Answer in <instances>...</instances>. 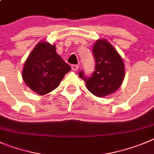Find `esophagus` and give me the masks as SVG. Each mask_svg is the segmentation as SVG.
Instances as JSON below:
<instances>
[{"instance_id":"1","label":"esophagus","mask_w":154,"mask_h":154,"mask_svg":"<svg viewBox=\"0 0 154 154\" xmlns=\"http://www.w3.org/2000/svg\"><path fill=\"white\" fill-rule=\"evenodd\" d=\"M71 69H72V70H74V71H76V70H77L79 69V66L77 65V64H74V65L71 66Z\"/></svg>"}]
</instances>
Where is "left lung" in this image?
Returning a JSON list of instances; mask_svg holds the SVG:
<instances>
[{"mask_svg": "<svg viewBox=\"0 0 154 154\" xmlns=\"http://www.w3.org/2000/svg\"><path fill=\"white\" fill-rule=\"evenodd\" d=\"M96 60L94 72L86 77L83 71L79 77L86 82L87 88L94 96L105 97L116 92L125 78L122 58L106 39H98L93 48Z\"/></svg>", "mask_w": 154, "mask_h": 154, "instance_id": "left-lung-1", "label": "left lung"}]
</instances>
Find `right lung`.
<instances>
[{
  "mask_svg": "<svg viewBox=\"0 0 154 154\" xmlns=\"http://www.w3.org/2000/svg\"><path fill=\"white\" fill-rule=\"evenodd\" d=\"M70 69L56 53L55 45L40 42L27 57L22 77L27 87L42 96L57 88Z\"/></svg>",
  "mask_w": 154,
  "mask_h": 154,
  "instance_id": "right-lung-1",
  "label": "right lung"
}]
</instances>
